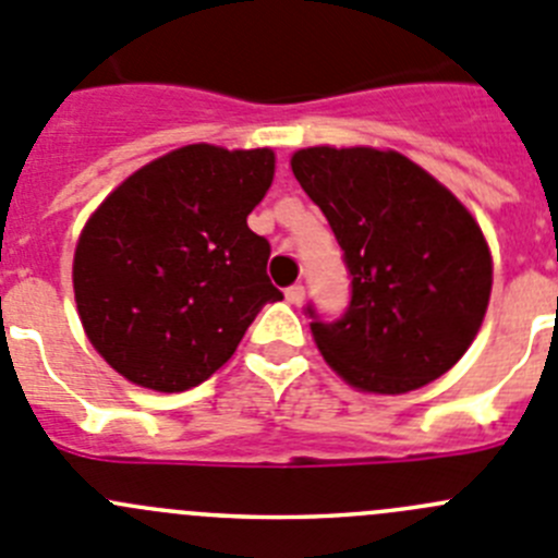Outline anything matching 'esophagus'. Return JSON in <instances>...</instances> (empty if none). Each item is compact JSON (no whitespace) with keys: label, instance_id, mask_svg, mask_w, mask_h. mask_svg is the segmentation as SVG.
Segmentation results:
<instances>
[{"label":"esophagus","instance_id":"obj_1","mask_svg":"<svg viewBox=\"0 0 558 558\" xmlns=\"http://www.w3.org/2000/svg\"><path fill=\"white\" fill-rule=\"evenodd\" d=\"M284 299H288L290 304H301V301H304V284H290V288L284 290Z\"/></svg>","mask_w":558,"mask_h":558}]
</instances>
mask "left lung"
<instances>
[{
  "label": "left lung",
  "instance_id": "8db88e82",
  "mask_svg": "<svg viewBox=\"0 0 558 558\" xmlns=\"http://www.w3.org/2000/svg\"><path fill=\"white\" fill-rule=\"evenodd\" d=\"M295 179L320 207L351 279L345 313L324 320L320 354L367 392L417 390L451 371L476 337L493 288V259L468 209L398 151H295Z\"/></svg>",
  "mask_w": 558,
  "mask_h": 558
}]
</instances>
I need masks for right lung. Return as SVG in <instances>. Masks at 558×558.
<instances>
[{"label": "right lung", "mask_w": 558, "mask_h": 558, "mask_svg": "<svg viewBox=\"0 0 558 558\" xmlns=\"http://www.w3.org/2000/svg\"><path fill=\"white\" fill-rule=\"evenodd\" d=\"M270 179V149L196 143L132 173L82 229L76 310L94 349L132 385H202L282 299L265 270L270 243L245 223Z\"/></svg>", "instance_id": "add662e5"}]
</instances>
